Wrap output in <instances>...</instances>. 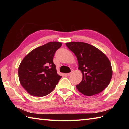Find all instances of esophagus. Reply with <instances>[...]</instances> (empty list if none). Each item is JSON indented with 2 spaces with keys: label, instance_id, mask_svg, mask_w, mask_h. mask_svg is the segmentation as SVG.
Returning <instances> with one entry per match:
<instances>
[{
  "label": "esophagus",
  "instance_id": "34e87169",
  "mask_svg": "<svg viewBox=\"0 0 129 129\" xmlns=\"http://www.w3.org/2000/svg\"><path fill=\"white\" fill-rule=\"evenodd\" d=\"M72 73V71L71 72H70V73H67V76H70V75H71V74Z\"/></svg>",
  "mask_w": 129,
  "mask_h": 129
}]
</instances>
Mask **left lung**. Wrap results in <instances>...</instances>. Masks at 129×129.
<instances>
[{
  "mask_svg": "<svg viewBox=\"0 0 129 129\" xmlns=\"http://www.w3.org/2000/svg\"><path fill=\"white\" fill-rule=\"evenodd\" d=\"M67 47L75 54L78 69L82 79L76 85L82 94L93 96L103 91L109 85L113 75L109 58L103 52L92 45L84 42L66 43Z\"/></svg>",
  "mask_w": 129,
  "mask_h": 129,
  "instance_id": "left-lung-1",
  "label": "left lung"
}]
</instances>
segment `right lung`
Wrapping results in <instances>:
<instances>
[{"instance_id": "1", "label": "right lung", "mask_w": 129, "mask_h": 129, "mask_svg": "<svg viewBox=\"0 0 129 129\" xmlns=\"http://www.w3.org/2000/svg\"><path fill=\"white\" fill-rule=\"evenodd\" d=\"M62 43L51 41L30 52L18 68L19 81L25 90L32 96L44 97L55 88L61 76L53 63L56 51Z\"/></svg>"}]
</instances>
